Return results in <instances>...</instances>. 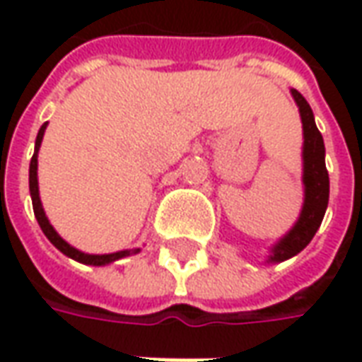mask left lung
Listing matches in <instances>:
<instances>
[{
    "label": "left lung",
    "mask_w": 362,
    "mask_h": 362,
    "mask_svg": "<svg viewBox=\"0 0 362 362\" xmlns=\"http://www.w3.org/2000/svg\"><path fill=\"white\" fill-rule=\"evenodd\" d=\"M291 95L298 106L300 122H303L304 204L293 228L272 246V254L267 256V264L285 262L308 246V243L314 238L316 230L322 225V219H324L327 209V199H329V176H327L326 168L324 139H322V134L316 127L310 104L306 103V98L298 90L291 89Z\"/></svg>",
    "instance_id": "left-lung-1"
}]
</instances>
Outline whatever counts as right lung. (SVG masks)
<instances>
[{
    "instance_id": "1",
    "label": "right lung",
    "mask_w": 362,
    "mask_h": 362,
    "mask_svg": "<svg viewBox=\"0 0 362 362\" xmlns=\"http://www.w3.org/2000/svg\"><path fill=\"white\" fill-rule=\"evenodd\" d=\"M46 126H48V122L42 124V127L38 129V135H36L35 141V155L30 158V168H28V188H30V197H33V209H35V217L36 221H38L40 228H42V233L46 235V238H48L62 254H66L67 258L75 259V262H79V264H85V266H108V264L116 262V259L127 258V256H132V254H137L141 248L112 252V254H85V252L74 248L71 244H67L66 240L56 233V228L52 227L50 221L46 217V213H44L42 202H40V194H38V173H36V170H38V151H40V143H42Z\"/></svg>"
}]
</instances>
